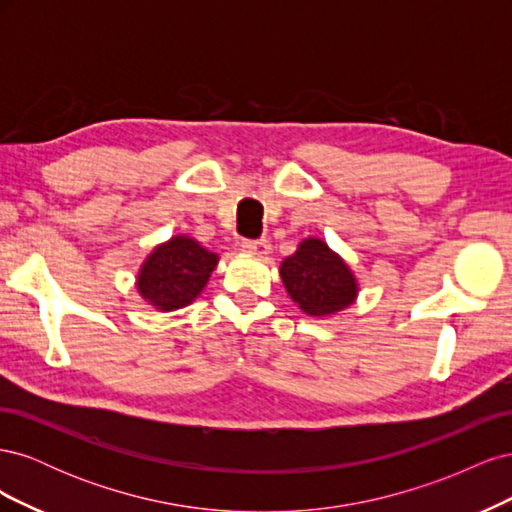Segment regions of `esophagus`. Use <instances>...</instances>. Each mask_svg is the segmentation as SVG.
Masks as SVG:
<instances>
[{
	"mask_svg": "<svg viewBox=\"0 0 512 512\" xmlns=\"http://www.w3.org/2000/svg\"><path fill=\"white\" fill-rule=\"evenodd\" d=\"M241 250L247 254H254L258 258H265L271 250V245L267 239H245L241 241Z\"/></svg>",
	"mask_w": 512,
	"mask_h": 512,
	"instance_id": "1",
	"label": "esophagus"
}]
</instances>
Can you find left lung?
I'll list each match as a JSON object with an SVG mask.
<instances>
[{
  "instance_id": "8db88e82",
  "label": "left lung",
  "mask_w": 512,
  "mask_h": 512,
  "mask_svg": "<svg viewBox=\"0 0 512 512\" xmlns=\"http://www.w3.org/2000/svg\"><path fill=\"white\" fill-rule=\"evenodd\" d=\"M280 275L290 299L314 318L344 312L359 297V282L346 260L318 237L303 239L297 252L284 258Z\"/></svg>"
}]
</instances>
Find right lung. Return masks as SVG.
<instances>
[{
	"label": "right lung",
	"mask_w": 512,
	"mask_h": 512,
	"mask_svg": "<svg viewBox=\"0 0 512 512\" xmlns=\"http://www.w3.org/2000/svg\"><path fill=\"white\" fill-rule=\"evenodd\" d=\"M218 260V254L196 239L175 235L145 258L136 275V290L158 312H175L205 290Z\"/></svg>",
	"instance_id": "add662e5"
}]
</instances>
